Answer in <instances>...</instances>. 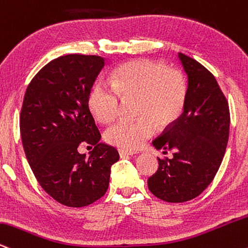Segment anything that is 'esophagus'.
<instances>
[{
	"instance_id": "34e87169",
	"label": "esophagus",
	"mask_w": 248,
	"mask_h": 248,
	"mask_svg": "<svg viewBox=\"0 0 248 248\" xmlns=\"http://www.w3.org/2000/svg\"><path fill=\"white\" fill-rule=\"evenodd\" d=\"M118 153H119V156L121 158H125V156H129V155H133V154H136L135 152H132V151H126V150H118Z\"/></svg>"
}]
</instances>
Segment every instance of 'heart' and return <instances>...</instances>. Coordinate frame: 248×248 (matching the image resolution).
Segmentation results:
<instances>
[{
	"label": "heart",
	"mask_w": 248,
	"mask_h": 248,
	"mask_svg": "<svg viewBox=\"0 0 248 248\" xmlns=\"http://www.w3.org/2000/svg\"><path fill=\"white\" fill-rule=\"evenodd\" d=\"M111 85L96 82L87 97L89 110L102 123L117 117L122 100L137 98L135 121L122 119L108 127L104 138L124 150H136L153 136L155 127H170L185 110L187 82L179 69L147 59L132 60L111 73Z\"/></svg>",
	"instance_id": "1"
}]
</instances>
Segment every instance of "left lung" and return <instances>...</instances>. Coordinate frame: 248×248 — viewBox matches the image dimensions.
<instances>
[{
	"label": "left lung",
	"instance_id": "8db88e82",
	"mask_svg": "<svg viewBox=\"0 0 248 248\" xmlns=\"http://www.w3.org/2000/svg\"><path fill=\"white\" fill-rule=\"evenodd\" d=\"M188 75V93L180 118L153 140V146L173 151L158 158V170L148 177L150 191L170 203L187 202L210 185L222 164L229 140L230 109L216 78L199 61L179 53Z\"/></svg>",
	"mask_w": 248,
	"mask_h": 248
}]
</instances>
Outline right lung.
Masks as SVG:
<instances>
[{"mask_svg": "<svg viewBox=\"0 0 248 248\" xmlns=\"http://www.w3.org/2000/svg\"><path fill=\"white\" fill-rule=\"evenodd\" d=\"M106 65L100 55L67 54L49 61L26 88L19 115L23 147L37 181L57 202L82 208L107 193L115 147L101 133L87 97ZM94 146L89 158L78 153Z\"/></svg>", "mask_w": 248, "mask_h": 248, "instance_id": "right-lung-1", "label": "right lung"}]
</instances>
